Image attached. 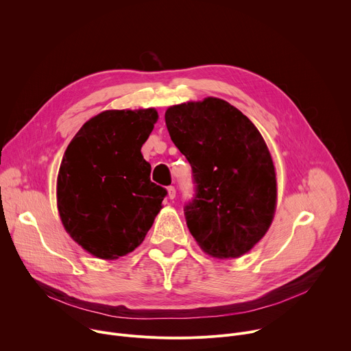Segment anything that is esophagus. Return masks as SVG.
<instances>
[{
    "instance_id": "34e87169",
    "label": "esophagus",
    "mask_w": 351,
    "mask_h": 351,
    "mask_svg": "<svg viewBox=\"0 0 351 351\" xmlns=\"http://www.w3.org/2000/svg\"><path fill=\"white\" fill-rule=\"evenodd\" d=\"M168 197H169L171 199H173V198L176 197V189H175V186H169V187H168Z\"/></svg>"
}]
</instances>
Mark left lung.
<instances>
[{"instance_id": "obj_1", "label": "left lung", "mask_w": 351, "mask_h": 351, "mask_svg": "<svg viewBox=\"0 0 351 351\" xmlns=\"http://www.w3.org/2000/svg\"><path fill=\"white\" fill-rule=\"evenodd\" d=\"M172 141L193 171L187 228L217 258L245 254L267 233L276 206L268 147L245 115L223 99L173 106L165 112Z\"/></svg>"}]
</instances>
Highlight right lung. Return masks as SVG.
I'll return each mask as SVG.
<instances>
[{
  "mask_svg": "<svg viewBox=\"0 0 351 351\" xmlns=\"http://www.w3.org/2000/svg\"><path fill=\"white\" fill-rule=\"evenodd\" d=\"M154 108L104 111L87 121L64 154L57 197L61 221L84 250L117 260L140 245L167 189L149 180L141 145L154 129Z\"/></svg>",
  "mask_w": 351,
  "mask_h": 351,
  "instance_id": "add662e5",
  "label": "right lung"
}]
</instances>
